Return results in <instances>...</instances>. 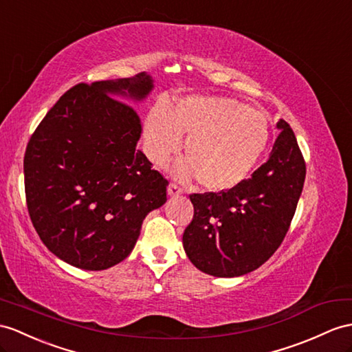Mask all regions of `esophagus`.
Returning <instances> with one entry per match:
<instances>
[{"label": "esophagus", "mask_w": 352, "mask_h": 352, "mask_svg": "<svg viewBox=\"0 0 352 352\" xmlns=\"http://www.w3.org/2000/svg\"><path fill=\"white\" fill-rule=\"evenodd\" d=\"M182 192H184V190L177 184L171 182L168 185V195H179V194H182Z\"/></svg>", "instance_id": "esophagus-1"}]
</instances>
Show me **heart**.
<instances>
[{"instance_id":"heart-1","label":"heart","mask_w":352,"mask_h":352,"mask_svg":"<svg viewBox=\"0 0 352 352\" xmlns=\"http://www.w3.org/2000/svg\"><path fill=\"white\" fill-rule=\"evenodd\" d=\"M186 162L179 175L194 176L203 190H233L250 176L267 146L270 125L263 110L230 97L192 96L173 109L158 106L144 121L149 158L161 166L181 149Z\"/></svg>"}]
</instances>
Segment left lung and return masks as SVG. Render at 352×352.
I'll use <instances>...</instances> for the list:
<instances>
[{
  "mask_svg": "<svg viewBox=\"0 0 352 352\" xmlns=\"http://www.w3.org/2000/svg\"><path fill=\"white\" fill-rule=\"evenodd\" d=\"M269 160L233 190L191 194L194 217L184 248L197 269L233 278L260 267L280 246L297 209L306 162L291 126L280 119Z\"/></svg>",
  "mask_w": 352,
  "mask_h": 352,
  "instance_id": "left-lung-1",
  "label": "left lung"
}]
</instances>
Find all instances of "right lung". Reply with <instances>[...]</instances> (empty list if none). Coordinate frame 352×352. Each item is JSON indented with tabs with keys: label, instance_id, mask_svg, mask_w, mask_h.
Masks as SVG:
<instances>
[{
	"label": "right lung",
	"instance_id": "obj_1",
	"mask_svg": "<svg viewBox=\"0 0 352 352\" xmlns=\"http://www.w3.org/2000/svg\"><path fill=\"white\" fill-rule=\"evenodd\" d=\"M152 89L148 74L77 83L32 133L23 157L34 228L58 258L104 270L126 258L148 213L167 200L168 181L137 149L142 121L133 106Z\"/></svg>",
	"mask_w": 352,
	"mask_h": 352
}]
</instances>
